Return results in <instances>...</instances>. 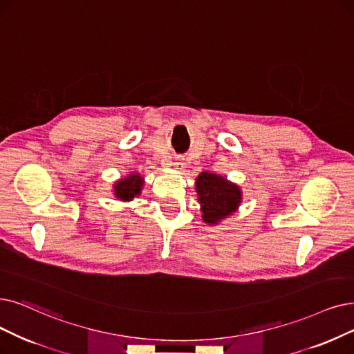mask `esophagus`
<instances>
[{"label": "esophagus", "mask_w": 354, "mask_h": 354, "mask_svg": "<svg viewBox=\"0 0 354 354\" xmlns=\"http://www.w3.org/2000/svg\"><path fill=\"white\" fill-rule=\"evenodd\" d=\"M174 167L177 168V169H183V168H186V164H185V161H177V162H174Z\"/></svg>", "instance_id": "34e87169"}]
</instances>
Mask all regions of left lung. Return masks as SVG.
<instances>
[{"mask_svg": "<svg viewBox=\"0 0 354 354\" xmlns=\"http://www.w3.org/2000/svg\"><path fill=\"white\" fill-rule=\"evenodd\" d=\"M194 189L203 214L202 219L207 225H218L235 214L243 203L241 187L219 174L201 173Z\"/></svg>", "mask_w": 354, "mask_h": 354, "instance_id": "obj_1", "label": "left lung"}]
</instances>
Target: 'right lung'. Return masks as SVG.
<instances>
[{"mask_svg":"<svg viewBox=\"0 0 354 354\" xmlns=\"http://www.w3.org/2000/svg\"><path fill=\"white\" fill-rule=\"evenodd\" d=\"M145 185V178L140 177L139 173H131L115 181L113 185V193L122 202H132L135 197L140 196Z\"/></svg>","mask_w":354,"mask_h":354,"instance_id":"obj_1","label":"right lung"}]
</instances>
